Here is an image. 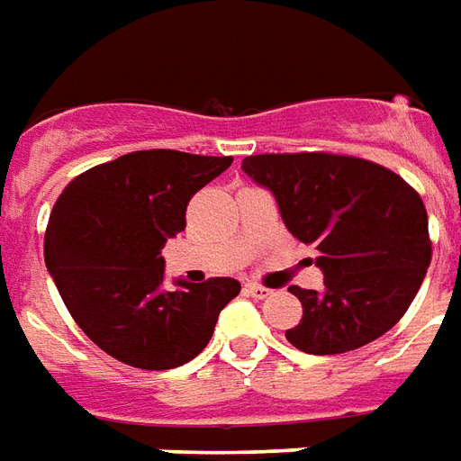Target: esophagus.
Here are the masks:
<instances>
[{
    "label": "esophagus",
    "mask_w": 461,
    "mask_h": 461,
    "mask_svg": "<svg viewBox=\"0 0 461 461\" xmlns=\"http://www.w3.org/2000/svg\"><path fill=\"white\" fill-rule=\"evenodd\" d=\"M245 292L250 294V296H255V299H267L269 294H272V289H267V286H262V284L258 282H248L245 284Z\"/></svg>",
    "instance_id": "34e87169"
}]
</instances>
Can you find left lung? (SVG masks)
I'll return each mask as SVG.
<instances>
[{
	"mask_svg": "<svg viewBox=\"0 0 461 461\" xmlns=\"http://www.w3.org/2000/svg\"><path fill=\"white\" fill-rule=\"evenodd\" d=\"M243 172L275 194L289 233L318 250L323 292L289 289L303 306L286 330L294 348L340 355L399 323L432 258L428 211L406 179L333 152L250 155Z\"/></svg>",
	"mask_w": 461,
	"mask_h": 461,
	"instance_id": "8db88e82",
	"label": "left lung"
}]
</instances>
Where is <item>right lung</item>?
Returning <instances> with one entry per match:
<instances>
[{"instance_id":"1","label":"right lung","mask_w":461,"mask_h":461,"mask_svg":"<svg viewBox=\"0 0 461 461\" xmlns=\"http://www.w3.org/2000/svg\"><path fill=\"white\" fill-rule=\"evenodd\" d=\"M233 158L136 150L86 169L62 189L46 228V267L89 340L138 369H175L209 345L240 282L213 276L165 292L167 238L186 203Z\"/></svg>"}]
</instances>
